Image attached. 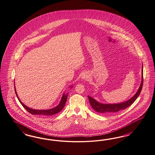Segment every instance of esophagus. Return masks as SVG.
I'll list each match as a JSON object with an SVG mask.
<instances>
[{
	"instance_id": "esophagus-1",
	"label": "esophagus",
	"mask_w": 155,
	"mask_h": 155,
	"mask_svg": "<svg viewBox=\"0 0 155 155\" xmlns=\"http://www.w3.org/2000/svg\"><path fill=\"white\" fill-rule=\"evenodd\" d=\"M88 74L86 73H82L81 75V78L83 79V80H86L87 78H88Z\"/></svg>"
}]
</instances>
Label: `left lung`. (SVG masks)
Returning a JSON list of instances; mask_svg holds the SVG:
<instances>
[{
	"label": "left lung",
	"instance_id": "left-lung-1",
	"mask_svg": "<svg viewBox=\"0 0 155 155\" xmlns=\"http://www.w3.org/2000/svg\"><path fill=\"white\" fill-rule=\"evenodd\" d=\"M143 66L142 68V80L141 83L140 85V87L138 88V90L137 91L136 93L130 99L124 101L123 103H118V104H102L99 102L97 101L95 99H93L92 97H90L88 96L89 101L90 102V104L93 108V110L97 112H100L101 114H114L115 112H117L122 110H124L131 105L135 100L137 99L138 96L141 93V91L142 90L143 86Z\"/></svg>",
	"mask_w": 155,
	"mask_h": 155
}]
</instances>
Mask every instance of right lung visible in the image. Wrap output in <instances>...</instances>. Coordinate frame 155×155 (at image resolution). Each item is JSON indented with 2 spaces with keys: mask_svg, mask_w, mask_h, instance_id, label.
<instances>
[{
  "mask_svg": "<svg viewBox=\"0 0 155 155\" xmlns=\"http://www.w3.org/2000/svg\"><path fill=\"white\" fill-rule=\"evenodd\" d=\"M73 87H71V88ZM15 89V94L17 96V98L18 99V100L20 102V103L22 104V105L25 108V109L27 110V111L29 112V113H31L32 115H47V116H49V115H53L54 114H56L58 112L62 111V109L63 108V107H64L65 104L66 103L67 99H68V93L67 94H65L64 93H63V96H62V99L61 100V102L59 103V104L57 105L55 107L51 108L50 110H34L31 108H29L28 107H26L25 104H24L19 99L18 96L17 95V93L16 92V90H15V87H14Z\"/></svg>",
  "mask_w": 155,
  "mask_h": 155,
  "instance_id": "1",
  "label": "right lung"
}]
</instances>
